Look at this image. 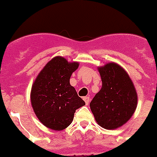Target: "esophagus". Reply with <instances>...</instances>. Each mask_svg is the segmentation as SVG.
<instances>
[{"label": "esophagus", "mask_w": 157, "mask_h": 157, "mask_svg": "<svg viewBox=\"0 0 157 157\" xmlns=\"http://www.w3.org/2000/svg\"><path fill=\"white\" fill-rule=\"evenodd\" d=\"M83 99L85 100V102H86V105H88L89 103H90V97H88V96H86V97H84Z\"/></svg>", "instance_id": "obj_1"}]
</instances>
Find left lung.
I'll return each instance as SVG.
<instances>
[{
  "label": "left lung",
  "mask_w": 157,
  "mask_h": 157,
  "mask_svg": "<svg viewBox=\"0 0 157 157\" xmlns=\"http://www.w3.org/2000/svg\"><path fill=\"white\" fill-rule=\"evenodd\" d=\"M102 88L90 103L96 121L106 129L122 126L133 116L138 96L134 86L121 67L109 63L98 67Z\"/></svg>",
  "instance_id": "obj_1"
}]
</instances>
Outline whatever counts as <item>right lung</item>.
<instances>
[{"mask_svg":"<svg viewBox=\"0 0 157 157\" xmlns=\"http://www.w3.org/2000/svg\"><path fill=\"white\" fill-rule=\"evenodd\" d=\"M78 66V63H68L63 57H55L34 81L32 106L39 121L50 129H66L73 121L76 110L86 105L70 85V77Z\"/></svg>","mask_w":157,"mask_h":157,"instance_id":"right-lung-1","label":"right lung"}]
</instances>
